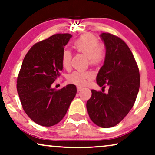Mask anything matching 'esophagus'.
I'll return each instance as SVG.
<instances>
[{"mask_svg":"<svg viewBox=\"0 0 155 155\" xmlns=\"http://www.w3.org/2000/svg\"><path fill=\"white\" fill-rule=\"evenodd\" d=\"M82 90V87H80V86H78V87H77V90H78V92L81 91Z\"/></svg>","mask_w":155,"mask_h":155,"instance_id":"esophagus-1","label":"esophagus"}]
</instances>
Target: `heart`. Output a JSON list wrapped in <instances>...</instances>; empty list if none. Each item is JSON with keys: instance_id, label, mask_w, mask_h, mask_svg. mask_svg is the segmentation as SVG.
<instances>
[{"instance_id": "1", "label": "heart", "mask_w": 155, "mask_h": 155, "mask_svg": "<svg viewBox=\"0 0 155 155\" xmlns=\"http://www.w3.org/2000/svg\"><path fill=\"white\" fill-rule=\"evenodd\" d=\"M73 48L75 51L85 55L92 65L99 64L104 59L105 52L104 47L99 43L97 38L93 34L86 33L80 36L74 42ZM72 54L68 50L63 52L61 64L63 68L69 69L71 63ZM93 78V74L90 71H74L68 76V80L71 83L84 85L88 80Z\"/></svg>"}]
</instances>
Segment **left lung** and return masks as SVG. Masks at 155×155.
<instances>
[{
	"mask_svg": "<svg viewBox=\"0 0 155 155\" xmlns=\"http://www.w3.org/2000/svg\"><path fill=\"white\" fill-rule=\"evenodd\" d=\"M105 46L103 65L96 78L97 85L109 87L107 93L92 90L86 107L97 126L109 128L121 122L133 107L140 89V73L131 51L117 36L102 33Z\"/></svg>",
	"mask_w": 155,
	"mask_h": 155,
	"instance_id": "left-lung-1",
	"label": "left lung"
}]
</instances>
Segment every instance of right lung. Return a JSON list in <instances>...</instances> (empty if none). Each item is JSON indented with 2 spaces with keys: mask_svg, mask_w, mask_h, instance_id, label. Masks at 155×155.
<instances>
[{
  "mask_svg": "<svg viewBox=\"0 0 155 155\" xmlns=\"http://www.w3.org/2000/svg\"><path fill=\"white\" fill-rule=\"evenodd\" d=\"M71 34H55L35 43L24 58L17 91L28 116L40 125L51 127L65 115L77 88L70 84L56 90L51 85L63 70L61 57Z\"/></svg>",
  "mask_w": 155,
  "mask_h": 155,
  "instance_id": "add662e5",
  "label": "right lung"
}]
</instances>
